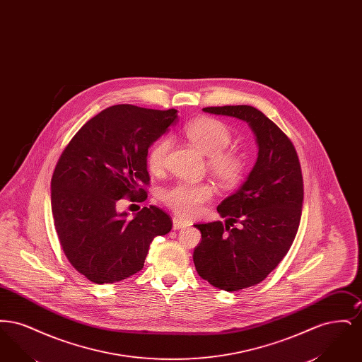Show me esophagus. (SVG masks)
<instances>
[{
    "label": "esophagus",
    "mask_w": 362,
    "mask_h": 362,
    "mask_svg": "<svg viewBox=\"0 0 362 362\" xmlns=\"http://www.w3.org/2000/svg\"><path fill=\"white\" fill-rule=\"evenodd\" d=\"M173 229H175V230H179V229H183V228L189 226V224H187L186 221H183V220L177 218V217H173Z\"/></svg>",
    "instance_id": "1"
}]
</instances>
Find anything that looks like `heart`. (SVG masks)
I'll return each instance as SVG.
<instances>
[{
  "mask_svg": "<svg viewBox=\"0 0 362 362\" xmlns=\"http://www.w3.org/2000/svg\"><path fill=\"white\" fill-rule=\"evenodd\" d=\"M185 134L198 151L207 156V168L221 186L232 187L240 180L244 160L238 152L228 149L232 136L225 123L213 118H201L187 124ZM168 149V138H160L151 146L146 156L151 173H160L164 170ZM213 195L214 187L209 182L177 183L164 189L161 199L179 217L191 218L199 214L204 204Z\"/></svg>",
  "mask_w": 362,
  "mask_h": 362,
  "instance_id": "b5f03b06",
  "label": "heart"
}]
</instances>
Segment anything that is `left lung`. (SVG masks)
I'll use <instances>...</instances> for the list:
<instances>
[{
	"mask_svg": "<svg viewBox=\"0 0 362 362\" xmlns=\"http://www.w3.org/2000/svg\"><path fill=\"white\" fill-rule=\"evenodd\" d=\"M204 111L247 122L258 144L247 180L217 207L225 224L195 225L202 235L192 255L198 274L218 289L238 292L262 282L288 254L301 218V167L292 141L258 108L224 105Z\"/></svg>",
	"mask_w": 362,
	"mask_h": 362,
	"instance_id": "1",
	"label": "left lung"
}]
</instances>
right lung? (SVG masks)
I'll return each mask as SVG.
<instances>
[{"label":"right lung","instance_id":"1","mask_svg":"<svg viewBox=\"0 0 362 362\" xmlns=\"http://www.w3.org/2000/svg\"><path fill=\"white\" fill-rule=\"evenodd\" d=\"M176 122L173 108L112 105L86 122L59 157L52 177L54 225L66 258L89 281L114 284L136 274L152 240L173 229L158 207L127 218L117 204L146 199L148 149Z\"/></svg>","mask_w":362,"mask_h":362}]
</instances>
